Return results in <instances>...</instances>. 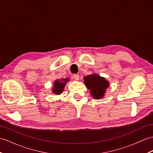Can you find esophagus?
Wrapping results in <instances>:
<instances>
[{"label":"esophagus","mask_w":153,"mask_h":153,"mask_svg":"<svg viewBox=\"0 0 153 153\" xmlns=\"http://www.w3.org/2000/svg\"><path fill=\"white\" fill-rule=\"evenodd\" d=\"M73 77L75 80H78V79H79V75H78V74H74Z\"/></svg>","instance_id":"obj_1"}]
</instances>
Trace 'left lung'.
<instances>
[{
  "label": "left lung",
  "instance_id": "left-lung-1",
  "mask_svg": "<svg viewBox=\"0 0 153 153\" xmlns=\"http://www.w3.org/2000/svg\"><path fill=\"white\" fill-rule=\"evenodd\" d=\"M84 82L88 89L91 90V94L96 99L104 97L106 88L109 87L108 81L96 74L85 76Z\"/></svg>",
  "mask_w": 153,
  "mask_h": 153
}]
</instances>
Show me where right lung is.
<instances>
[{
    "label": "right lung",
    "mask_w": 153,
    "mask_h": 153,
    "mask_svg": "<svg viewBox=\"0 0 153 153\" xmlns=\"http://www.w3.org/2000/svg\"><path fill=\"white\" fill-rule=\"evenodd\" d=\"M68 81V79H60V81L56 80L54 83V87L53 88V92L56 94H60L65 88L66 83Z\"/></svg>",
    "instance_id": "obj_1"
}]
</instances>
